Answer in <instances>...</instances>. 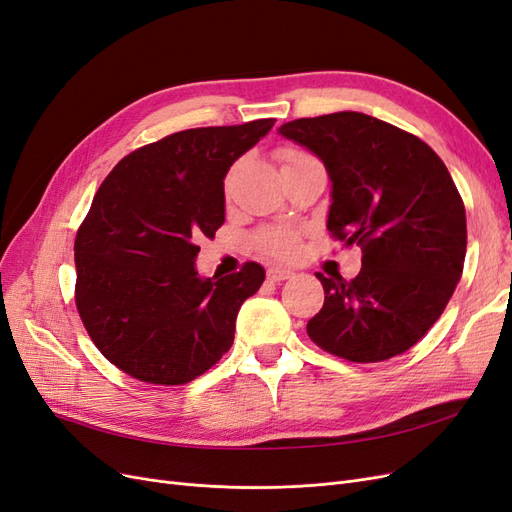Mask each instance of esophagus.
<instances>
[{"instance_id":"esophagus-1","label":"esophagus","mask_w":512,"mask_h":512,"mask_svg":"<svg viewBox=\"0 0 512 512\" xmlns=\"http://www.w3.org/2000/svg\"><path fill=\"white\" fill-rule=\"evenodd\" d=\"M290 277H294V273L290 269H282V267H271L267 271V280L269 282H284V280H290Z\"/></svg>"}]
</instances>
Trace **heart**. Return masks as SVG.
I'll use <instances>...</instances> for the list:
<instances>
[{
  "instance_id": "obj_1",
  "label": "heart",
  "mask_w": 512,
  "mask_h": 512,
  "mask_svg": "<svg viewBox=\"0 0 512 512\" xmlns=\"http://www.w3.org/2000/svg\"><path fill=\"white\" fill-rule=\"evenodd\" d=\"M282 158V168L290 166H299L303 162L314 160L312 156H307L305 151L299 149H284L280 153ZM256 243L265 254L275 256V258H292L299 252V235L290 228H265L256 235Z\"/></svg>"
}]
</instances>
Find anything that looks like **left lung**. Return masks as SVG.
Wrapping results in <instances>:
<instances>
[{
  "instance_id": "8db88e82",
  "label": "left lung",
  "mask_w": 512,
  "mask_h": 512,
  "mask_svg": "<svg viewBox=\"0 0 512 512\" xmlns=\"http://www.w3.org/2000/svg\"><path fill=\"white\" fill-rule=\"evenodd\" d=\"M280 134L322 160L327 228L363 250L350 282L316 273L324 305L307 335L352 363L406 352L442 316L463 271L466 207L451 173L421 138L365 113L294 119Z\"/></svg>"
}]
</instances>
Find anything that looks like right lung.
I'll return each instance as SVG.
<instances>
[{
	"label": "right lung",
	"mask_w": 512,
	"mask_h": 512,
	"mask_svg": "<svg viewBox=\"0 0 512 512\" xmlns=\"http://www.w3.org/2000/svg\"><path fill=\"white\" fill-rule=\"evenodd\" d=\"M175 132L123 158L74 241L76 309L108 361L149 384H185L222 359L243 301L265 282L258 262L200 277L198 239L224 224V177L273 128Z\"/></svg>",
	"instance_id": "obj_1"
}]
</instances>
